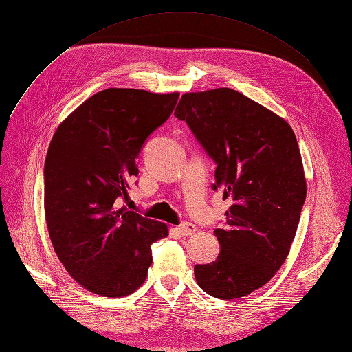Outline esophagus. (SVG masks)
<instances>
[{
	"label": "esophagus",
	"instance_id": "34e87169",
	"mask_svg": "<svg viewBox=\"0 0 352 352\" xmlns=\"http://www.w3.org/2000/svg\"><path fill=\"white\" fill-rule=\"evenodd\" d=\"M176 231L182 236H188V235H192V234L196 232V227H195L193 223H190V222H184V223L180 225V227L176 228Z\"/></svg>",
	"mask_w": 352,
	"mask_h": 352
}]
</instances>
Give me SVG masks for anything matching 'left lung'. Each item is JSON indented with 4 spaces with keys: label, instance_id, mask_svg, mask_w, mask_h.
I'll list each match as a JSON object with an SVG mask.
<instances>
[{
    "label": "left lung",
    "instance_id": "obj_1",
    "mask_svg": "<svg viewBox=\"0 0 352 352\" xmlns=\"http://www.w3.org/2000/svg\"><path fill=\"white\" fill-rule=\"evenodd\" d=\"M175 117L215 160L214 189L232 201L214 231L219 256L195 265L196 282L214 298L247 296L283 265L296 235L306 199L296 135L285 118L230 88L184 94Z\"/></svg>",
    "mask_w": 352,
    "mask_h": 352
}]
</instances>
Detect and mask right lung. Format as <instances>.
<instances>
[{"instance_id":"obj_1","label":"right lung","mask_w":352,"mask_h":352,"mask_svg":"<svg viewBox=\"0 0 352 352\" xmlns=\"http://www.w3.org/2000/svg\"><path fill=\"white\" fill-rule=\"evenodd\" d=\"M179 92L108 88L67 116L45 163V217L54 252L87 290L124 298L144 283L164 222L121 206L146 138L170 117Z\"/></svg>"}]
</instances>
